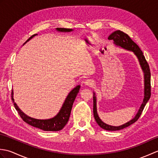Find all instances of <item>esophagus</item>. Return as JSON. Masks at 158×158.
Instances as JSON below:
<instances>
[{
	"label": "esophagus",
	"mask_w": 158,
	"mask_h": 158,
	"mask_svg": "<svg viewBox=\"0 0 158 158\" xmlns=\"http://www.w3.org/2000/svg\"><path fill=\"white\" fill-rule=\"evenodd\" d=\"M84 84L89 87H92L94 85V81L91 79H86L84 81Z\"/></svg>",
	"instance_id": "34e87169"
}]
</instances>
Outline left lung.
I'll use <instances>...</instances> for the list:
<instances>
[{
	"label": "left lung",
	"instance_id": "8db88e82",
	"mask_svg": "<svg viewBox=\"0 0 158 158\" xmlns=\"http://www.w3.org/2000/svg\"><path fill=\"white\" fill-rule=\"evenodd\" d=\"M108 39L113 40L114 43H115V45H119L120 47H122L123 49L129 50V51H132L135 53V54L137 56V58H138L139 60L140 64L141 66V68L144 72V75H145V77H145V96H144L143 102L141 106L140 107V109L139 110L138 113L136 114L135 118L130 120V122L127 123L123 124V125L119 126H112L107 125L106 123H104L100 119V117L98 115V113H97L96 98L95 95H94L93 113L96 122L98 124V126L104 130L109 131H116L122 130L123 128H125V127H127L130 126V125H132V123L136 122V121L139 119L140 115H141L147 102H148V100H149L151 97V72L149 64L147 63V60L145 58V56L143 55V52L140 50L138 45L134 42L127 34L121 31H117L113 32L111 35H110V36L108 37Z\"/></svg>",
	"mask_w": 158,
	"mask_h": 158
}]
</instances>
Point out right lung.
Masks as SVG:
<instances>
[{"mask_svg": "<svg viewBox=\"0 0 158 158\" xmlns=\"http://www.w3.org/2000/svg\"><path fill=\"white\" fill-rule=\"evenodd\" d=\"M56 30L60 32H70L73 31L72 29L63 28H56ZM35 35H36V34L31 36V37L27 40V41ZM79 89L80 85H77L76 88H74L72 91L69 93V94L66 98L65 102H64L62 109H60L58 115L53 117V118L49 119H36L34 118H31V117L25 115L15 103L14 100H13V91L11 92V99L13 100V105H14L16 110L18 111L19 116L21 117V118L23 119V122H25L26 123H27L29 125H31L33 127H37V128H39L44 131H59L61 130L63 127L66 126L67 122H68L70 115V112H71L73 102L75 101V99L76 98L77 94L79 92Z\"/></svg>", "mask_w": 158, "mask_h": 158, "instance_id": "obj_1", "label": "right lung"}]
</instances>
